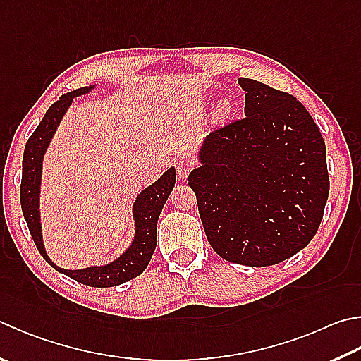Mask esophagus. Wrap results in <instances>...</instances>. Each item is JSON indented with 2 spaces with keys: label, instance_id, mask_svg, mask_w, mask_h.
Here are the masks:
<instances>
[{
  "label": "esophagus",
  "instance_id": "obj_1",
  "mask_svg": "<svg viewBox=\"0 0 361 361\" xmlns=\"http://www.w3.org/2000/svg\"><path fill=\"white\" fill-rule=\"evenodd\" d=\"M194 169V162L189 159H181L176 162V175H178L180 180H186L189 173L192 172Z\"/></svg>",
  "mask_w": 361,
  "mask_h": 361
}]
</instances>
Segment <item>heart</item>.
Returning a JSON list of instances; mask_svg holds the SVG:
<instances>
[{
    "mask_svg": "<svg viewBox=\"0 0 361 361\" xmlns=\"http://www.w3.org/2000/svg\"><path fill=\"white\" fill-rule=\"evenodd\" d=\"M231 114H232V104H231V101H228V99L219 101V104H218V106H216V110H214L216 120H218L219 123L226 121L227 118L231 116Z\"/></svg>",
    "mask_w": 361,
    "mask_h": 361,
    "instance_id": "1",
    "label": "heart"
}]
</instances>
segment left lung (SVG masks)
I'll return each instance as SVG.
<instances>
[{"instance_id":"left-lung-1","label":"left lung","mask_w":361,"mask_h":361,"mask_svg":"<svg viewBox=\"0 0 361 361\" xmlns=\"http://www.w3.org/2000/svg\"><path fill=\"white\" fill-rule=\"evenodd\" d=\"M238 83L246 116L205 137L188 180L216 254L268 267L316 235L330 191L326 149L297 97L252 78Z\"/></svg>"}]
</instances>
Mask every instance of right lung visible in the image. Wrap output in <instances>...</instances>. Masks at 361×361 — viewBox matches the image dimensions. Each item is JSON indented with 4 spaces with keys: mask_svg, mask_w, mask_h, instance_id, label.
I'll return each instance as SVG.
<instances>
[{
    "mask_svg": "<svg viewBox=\"0 0 361 361\" xmlns=\"http://www.w3.org/2000/svg\"><path fill=\"white\" fill-rule=\"evenodd\" d=\"M94 88L83 87L63 94L50 109L45 112L42 121L39 123L35 133L26 142L23 161H22V185H20V203L26 224L37 251L49 264L66 276L75 279L77 283L91 287H114L130 281L143 273L152 260L156 247V227L162 212L164 203L167 202L170 192L175 186V169L166 170L158 181L143 189L137 195L133 207V216L135 222V235L130 246L116 260L107 265L88 267L82 270H64L55 265L45 252L41 228V214H39V194H41V176L42 159L61 118L68 112L72 99L77 96L87 94Z\"/></svg>",
    "mask_w": 361,
    "mask_h": 361,
    "instance_id": "1",
    "label": "right lung"
}]
</instances>
